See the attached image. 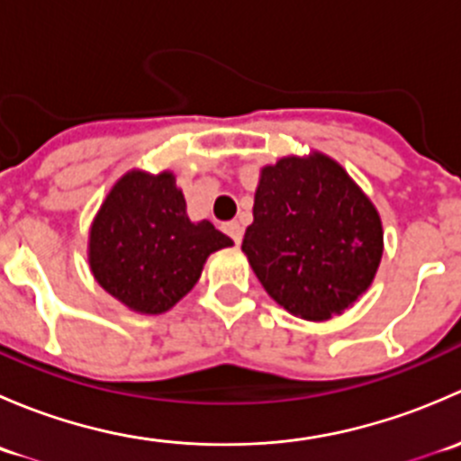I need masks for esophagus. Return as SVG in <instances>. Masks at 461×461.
<instances>
[{
  "label": "esophagus",
  "instance_id": "34e87169",
  "mask_svg": "<svg viewBox=\"0 0 461 461\" xmlns=\"http://www.w3.org/2000/svg\"><path fill=\"white\" fill-rule=\"evenodd\" d=\"M222 230H225L227 234H230L231 239H234V243H240V240H243V227H240L239 221L225 222V225H222Z\"/></svg>",
  "mask_w": 461,
  "mask_h": 461
}]
</instances>
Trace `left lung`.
Here are the masks:
<instances>
[{"label":"left lung","mask_w":461,"mask_h":461,"mask_svg":"<svg viewBox=\"0 0 461 461\" xmlns=\"http://www.w3.org/2000/svg\"><path fill=\"white\" fill-rule=\"evenodd\" d=\"M243 254L269 296L305 321L343 314L384 257L375 203L334 158L283 156L260 167Z\"/></svg>","instance_id":"8db88e82"}]
</instances>
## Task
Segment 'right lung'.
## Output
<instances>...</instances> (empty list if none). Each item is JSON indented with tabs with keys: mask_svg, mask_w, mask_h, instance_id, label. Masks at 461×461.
<instances>
[{
	"mask_svg": "<svg viewBox=\"0 0 461 461\" xmlns=\"http://www.w3.org/2000/svg\"><path fill=\"white\" fill-rule=\"evenodd\" d=\"M234 240L189 221L174 171L129 169L88 230V265L104 292L138 314H162L192 292L204 263Z\"/></svg>",
	"mask_w": 461,
	"mask_h": 461,
	"instance_id": "add662e5",
	"label": "right lung"
}]
</instances>
